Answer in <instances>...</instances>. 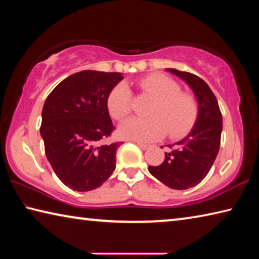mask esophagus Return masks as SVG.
<instances>
[{"instance_id": "1", "label": "esophagus", "mask_w": 259, "mask_h": 259, "mask_svg": "<svg viewBox=\"0 0 259 259\" xmlns=\"http://www.w3.org/2000/svg\"><path fill=\"white\" fill-rule=\"evenodd\" d=\"M137 145L142 148V150H148V148L151 147L150 144H144V143H140V142H137Z\"/></svg>"}]
</instances>
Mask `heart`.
I'll return each instance as SVG.
<instances>
[{"mask_svg": "<svg viewBox=\"0 0 259 259\" xmlns=\"http://www.w3.org/2000/svg\"><path fill=\"white\" fill-rule=\"evenodd\" d=\"M143 94L154 98L148 109L150 117H133L121 124L122 137L152 142L168 133L172 139L186 136L199 116V104L194 96L183 93L179 83L163 74H151L137 82ZM106 107L114 120L122 121L133 109V94L123 82L117 83L109 91Z\"/></svg>", "mask_w": 259, "mask_h": 259, "instance_id": "heart-1", "label": "heart"}]
</instances>
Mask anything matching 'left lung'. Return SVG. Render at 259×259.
I'll list each match as a JSON object with an SVG mask.
<instances>
[{"instance_id":"1","label":"left lung","mask_w":259,"mask_h":259,"mask_svg":"<svg viewBox=\"0 0 259 259\" xmlns=\"http://www.w3.org/2000/svg\"><path fill=\"white\" fill-rule=\"evenodd\" d=\"M194 91L199 103L198 121L191 134L175 145H168L164 161L148 166L150 172L174 190H187L207 176L221 146L222 113L216 96L202 78L188 72L168 68ZM163 148V147H162Z\"/></svg>"}]
</instances>
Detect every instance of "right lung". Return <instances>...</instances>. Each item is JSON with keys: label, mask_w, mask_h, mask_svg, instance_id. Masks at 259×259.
I'll list each match as a JSON object with an SVG mask.
<instances>
[{"label": "right lung", "mask_w": 259, "mask_h": 259, "mask_svg": "<svg viewBox=\"0 0 259 259\" xmlns=\"http://www.w3.org/2000/svg\"><path fill=\"white\" fill-rule=\"evenodd\" d=\"M121 73L82 71L65 78L45 103L40 133L48 161L77 192L99 187L115 169L121 142L103 144L115 129L106 107Z\"/></svg>", "instance_id": "1"}]
</instances>
